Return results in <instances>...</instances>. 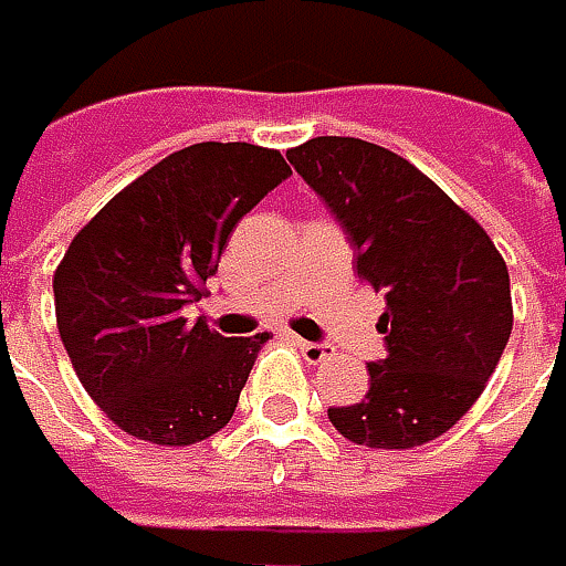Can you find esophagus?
<instances>
[{
	"label": "esophagus",
	"mask_w": 566,
	"mask_h": 566,
	"mask_svg": "<svg viewBox=\"0 0 566 566\" xmlns=\"http://www.w3.org/2000/svg\"><path fill=\"white\" fill-rule=\"evenodd\" d=\"M296 347L303 350V357L308 360V364H325L328 357H332V347L328 344H318V342H296Z\"/></svg>",
	"instance_id": "esophagus-1"
}]
</instances>
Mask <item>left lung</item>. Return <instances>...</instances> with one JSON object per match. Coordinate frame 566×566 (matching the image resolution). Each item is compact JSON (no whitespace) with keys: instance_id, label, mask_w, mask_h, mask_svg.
<instances>
[{"instance_id":"1","label":"left lung","mask_w":566,"mask_h":566,"mask_svg":"<svg viewBox=\"0 0 566 566\" xmlns=\"http://www.w3.org/2000/svg\"><path fill=\"white\" fill-rule=\"evenodd\" d=\"M290 164L342 222L360 283L384 293L386 357L370 389L328 409L347 441L409 451L467 416L512 335L503 254L406 157L360 138H312Z\"/></svg>"}]
</instances>
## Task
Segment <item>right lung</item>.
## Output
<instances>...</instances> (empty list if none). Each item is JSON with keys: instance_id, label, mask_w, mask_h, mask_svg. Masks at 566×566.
I'll return each mask as SVG.
<instances>
[{"instance_id": "add662e5", "label": "right lung", "mask_w": 566, "mask_h": 566, "mask_svg": "<svg viewBox=\"0 0 566 566\" xmlns=\"http://www.w3.org/2000/svg\"><path fill=\"white\" fill-rule=\"evenodd\" d=\"M280 150L202 142L154 164L70 241L54 308L70 364L122 431L182 448L231 422L266 332L222 338L186 322L234 224L286 180Z\"/></svg>"}]
</instances>
